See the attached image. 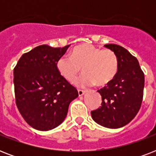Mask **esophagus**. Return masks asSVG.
<instances>
[{"mask_svg":"<svg viewBox=\"0 0 156 156\" xmlns=\"http://www.w3.org/2000/svg\"><path fill=\"white\" fill-rule=\"evenodd\" d=\"M78 95H79V96H83V95L86 93V91L85 90H78Z\"/></svg>","mask_w":156,"mask_h":156,"instance_id":"esophagus-1","label":"esophagus"}]
</instances>
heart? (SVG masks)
<instances>
[{
	"mask_svg": "<svg viewBox=\"0 0 156 156\" xmlns=\"http://www.w3.org/2000/svg\"><path fill=\"white\" fill-rule=\"evenodd\" d=\"M84 74L78 81L83 87L108 85L116 77L118 70V59L112 50L101 49L92 44H83L72 50L70 56H61L56 68L65 79L73 83L82 71Z\"/></svg>",
	"mask_w": 156,
	"mask_h": 156,
	"instance_id": "heart-1",
	"label": "heart"
}]
</instances>
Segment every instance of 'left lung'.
<instances>
[{
    "label": "left lung",
    "mask_w": 156,
    "mask_h": 156,
    "mask_svg": "<svg viewBox=\"0 0 156 156\" xmlns=\"http://www.w3.org/2000/svg\"><path fill=\"white\" fill-rule=\"evenodd\" d=\"M118 59V70L113 80L98 90L101 107L91 111L92 119L110 129L123 127L133 120L141 108L144 89V73L138 61L120 45L105 44Z\"/></svg>",
    "instance_id": "1"
}]
</instances>
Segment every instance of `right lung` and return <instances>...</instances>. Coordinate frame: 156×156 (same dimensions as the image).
I'll return each instance as SVG.
<instances>
[{"label":"right lung","mask_w":156,"mask_h":156,"mask_svg":"<svg viewBox=\"0 0 156 156\" xmlns=\"http://www.w3.org/2000/svg\"><path fill=\"white\" fill-rule=\"evenodd\" d=\"M69 47L38 46L23 54L13 69L18 111L35 129L48 131L60 126L67 116L71 101L78 96L77 89L56 68L58 59Z\"/></svg>","instance_id":"right-lung-1"}]
</instances>
